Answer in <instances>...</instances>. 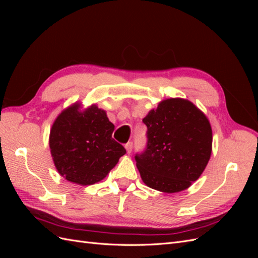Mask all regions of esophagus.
Segmentation results:
<instances>
[{"mask_svg": "<svg viewBox=\"0 0 258 258\" xmlns=\"http://www.w3.org/2000/svg\"><path fill=\"white\" fill-rule=\"evenodd\" d=\"M124 147H126V150H127V153H131V151H132V147H134V142H128V143H126V145H124Z\"/></svg>", "mask_w": 258, "mask_h": 258, "instance_id": "34e87169", "label": "esophagus"}]
</instances>
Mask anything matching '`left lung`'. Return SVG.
Returning <instances> with one entry per match:
<instances>
[{
    "label": "left lung",
    "instance_id": "8db88e82",
    "mask_svg": "<svg viewBox=\"0 0 258 258\" xmlns=\"http://www.w3.org/2000/svg\"><path fill=\"white\" fill-rule=\"evenodd\" d=\"M146 147L135 159L143 182L163 192L184 190L197 181L212 151V129L199 108L184 99H168L143 118Z\"/></svg>",
    "mask_w": 258,
    "mask_h": 258
}]
</instances>
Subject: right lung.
I'll list each match as a JSON object with an SVG mask.
<instances>
[{
    "mask_svg": "<svg viewBox=\"0 0 258 258\" xmlns=\"http://www.w3.org/2000/svg\"><path fill=\"white\" fill-rule=\"evenodd\" d=\"M73 104L54 120L49 137L52 159L60 175L80 185L103 179L126 154L112 138L114 124L105 111L91 105L82 112Z\"/></svg>",
    "mask_w": 258,
    "mask_h": 258,
    "instance_id": "add662e5",
    "label": "right lung"
}]
</instances>
